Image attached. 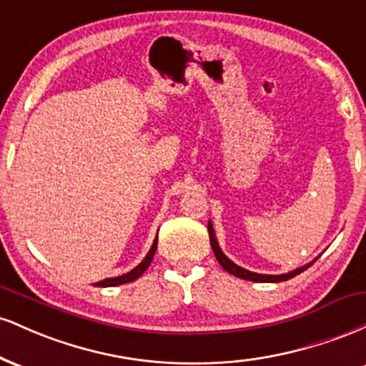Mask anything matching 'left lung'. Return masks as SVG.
<instances>
[{
    "label": "left lung",
    "instance_id": "obj_1",
    "mask_svg": "<svg viewBox=\"0 0 366 366\" xmlns=\"http://www.w3.org/2000/svg\"><path fill=\"white\" fill-rule=\"evenodd\" d=\"M208 234H209V244H212L213 253H215L217 259H218V263L222 264V268H224V270L229 272V274H232V275L239 277V279L251 280V282H282V280H289V279H292V277L300 275L301 272H305V270H306V268L312 267L313 262H315V259H313V262L306 263V264H303V267L296 268V270L289 272V274H282V275H264V274H254V272L246 270V268L239 267V264H236L234 262H230V259L227 258V256L224 254V251H222V249H220V246H218L217 237H215V230H213L212 222H208Z\"/></svg>",
    "mask_w": 366,
    "mask_h": 366
}]
</instances>
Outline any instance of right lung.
I'll use <instances>...</instances> for the list:
<instances>
[{"instance_id":"1","label":"right lung","mask_w":366,"mask_h":366,"mask_svg":"<svg viewBox=\"0 0 366 366\" xmlns=\"http://www.w3.org/2000/svg\"><path fill=\"white\" fill-rule=\"evenodd\" d=\"M157 246H158V236H157V239H154L153 246H151V249H149V253L144 256V259H142V262L137 264V267L134 268V270H130V272H127V274H124V275H120V277H112V279H104V280H102V282H96L94 285H96V287H115V285L127 284V282H132V280L139 279V277L146 272V268L149 267L151 262H153V256H154V251H157Z\"/></svg>"}]
</instances>
